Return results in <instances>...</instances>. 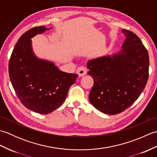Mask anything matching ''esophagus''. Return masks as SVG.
I'll return each instance as SVG.
<instances>
[{
	"instance_id": "esophagus-1",
	"label": "esophagus",
	"mask_w": 157,
	"mask_h": 157,
	"mask_svg": "<svg viewBox=\"0 0 157 157\" xmlns=\"http://www.w3.org/2000/svg\"><path fill=\"white\" fill-rule=\"evenodd\" d=\"M77 73H78L79 77H82L87 73V69L84 66L79 67L78 69H77Z\"/></svg>"
}]
</instances>
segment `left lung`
I'll return each instance as SVG.
<instances>
[{"label":"left lung","instance_id":"8db88e82","mask_svg":"<svg viewBox=\"0 0 157 157\" xmlns=\"http://www.w3.org/2000/svg\"><path fill=\"white\" fill-rule=\"evenodd\" d=\"M125 40L121 51L90 60L88 74L94 79L89 100L108 115L124 111L134 103L147 84L149 56L137 35L123 29Z\"/></svg>","mask_w":157,"mask_h":157}]
</instances>
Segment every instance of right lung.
Wrapping results in <instances>:
<instances>
[{
	"label": "right lung",
	"instance_id": "add662e5",
	"mask_svg": "<svg viewBox=\"0 0 157 157\" xmlns=\"http://www.w3.org/2000/svg\"><path fill=\"white\" fill-rule=\"evenodd\" d=\"M51 29L39 26L25 32L17 42L9 63L10 80L19 101L40 114L58 109L78 76L61 71L52 62L38 58L33 52L31 38Z\"/></svg>",
	"mask_w": 157,
	"mask_h": 157
}]
</instances>
